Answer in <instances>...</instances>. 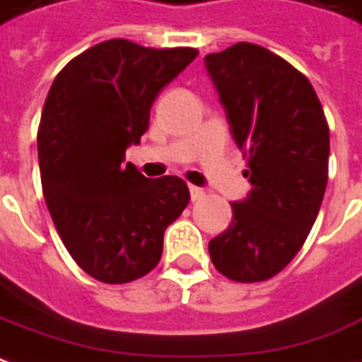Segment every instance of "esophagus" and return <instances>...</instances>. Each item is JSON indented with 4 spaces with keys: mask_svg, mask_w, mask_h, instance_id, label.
<instances>
[{
    "mask_svg": "<svg viewBox=\"0 0 362 362\" xmlns=\"http://www.w3.org/2000/svg\"><path fill=\"white\" fill-rule=\"evenodd\" d=\"M189 191H191V199H193V201H199V199L205 197V191H203L201 187L191 185V187H189Z\"/></svg>",
    "mask_w": 362,
    "mask_h": 362,
    "instance_id": "34e87169",
    "label": "esophagus"
}]
</instances>
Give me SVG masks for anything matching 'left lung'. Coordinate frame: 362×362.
Instances as JSON below:
<instances>
[{
	"label": "left lung",
	"mask_w": 362,
	"mask_h": 362,
	"mask_svg": "<svg viewBox=\"0 0 362 362\" xmlns=\"http://www.w3.org/2000/svg\"><path fill=\"white\" fill-rule=\"evenodd\" d=\"M247 159L251 191L231 203L227 231L209 241L215 269L237 283L275 277L299 253L319 215L329 179V125L311 81L255 43L205 55Z\"/></svg>",
	"instance_id": "8db88e82"
}]
</instances>
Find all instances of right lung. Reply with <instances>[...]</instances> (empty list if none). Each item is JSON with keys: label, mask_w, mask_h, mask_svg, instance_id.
Instances as JSON below:
<instances>
[{"label": "right lung", "mask_w": 362, "mask_h": 362, "mask_svg": "<svg viewBox=\"0 0 362 362\" xmlns=\"http://www.w3.org/2000/svg\"><path fill=\"white\" fill-rule=\"evenodd\" d=\"M197 53L109 40L74 57L51 85L37 131L43 197L65 249L101 283L155 269L165 229L189 203L181 177L147 179L123 161L149 127L155 97Z\"/></svg>", "instance_id": "right-lung-1"}]
</instances>
